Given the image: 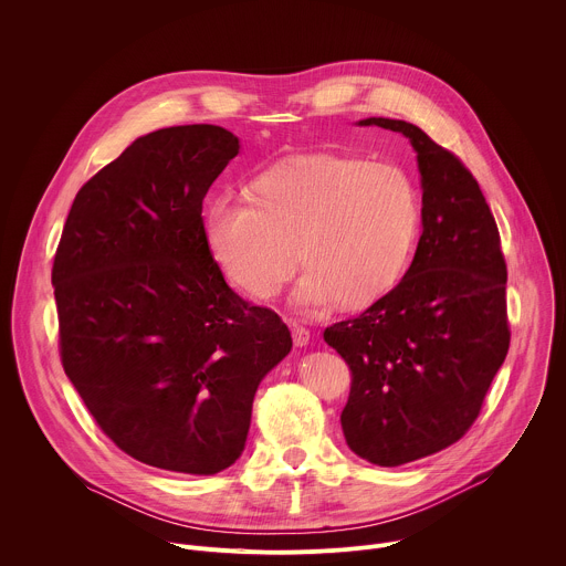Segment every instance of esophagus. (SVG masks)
<instances>
[{"mask_svg": "<svg viewBox=\"0 0 566 566\" xmlns=\"http://www.w3.org/2000/svg\"><path fill=\"white\" fill-rule=\"evenodd\" d=\"M289 327H291V334H293V343H295V347H306L308 345V340H311V334H308V329L306 327H302L300 322H289Z\"/></svg>", "mask_w": 566, "mask_h": 566, "instance_id": "34e87169", "label": "esophagus"}]
</instances>
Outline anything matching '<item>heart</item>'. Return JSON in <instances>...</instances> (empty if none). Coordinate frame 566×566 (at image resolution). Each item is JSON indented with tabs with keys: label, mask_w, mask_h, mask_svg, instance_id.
<instances>
[{
	"label": "heart",
	"mask_w": 566,
	"mask_h": 566,
	"mask_svg": "<svg viewBox=\"0 0 566 566\" xmlns=\"http://www.w3.org/2000/svg\"><path fill=\"white\" fill-rule=\"evenodd\" d=\"M253 201L217 199L203 221L206 247L223 277L255 300H273L308 266L295 304L338 300L365 306L391 291L412 258L421 201L391 164L311 154L255 177ZM301 253H296V247Z\"/></svg>",
	"instance_id": "1"
}]
</instances>
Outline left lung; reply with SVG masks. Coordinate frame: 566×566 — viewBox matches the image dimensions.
I'll list each match as a JSON object with an SVG mask.
<instances>
[{
    "label": "left lung",
    "mask_w": 566,
    "mask_h": 566,
    "mask_svg": "<svg viewBox=\"0 0 566 566\" xmlns=\"http://www.w3.org/2000/svg\"><path fill=\"white\" fill-rule=\"evenodd\" d=\"M417 149L423 234L389 293L325 329L352 371L340 415L347 446L394 468L457 443L481 412L511 327L502 239L476 179L421 127L365 118Z\"/></svg>",
    "instance_id": "8db88e82"
}]
</instances>
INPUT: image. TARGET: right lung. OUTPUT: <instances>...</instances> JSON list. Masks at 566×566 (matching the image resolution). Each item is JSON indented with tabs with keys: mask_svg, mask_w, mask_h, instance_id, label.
I'll list each match as a JSON object with an SVG mask.
<instances>
[{
	"mask_svg": "<svg viewBox=\"0 0 566 566\" xmlns=\"http://www.w3.org/2000/svg\"><path fill=\"white\" fill-rule=\"evenodd\" d=\"M237 151L217 125L136 138L77 190L51 271L64 374L125 454L172 472L239 459L258 385L293 347L206 247L203 197Z\"/></svg>",
	"mask_w": 566,
	"mask_h": 566,
	"instance_id": "1",
	"label": "right lung"
}]
</instances>
